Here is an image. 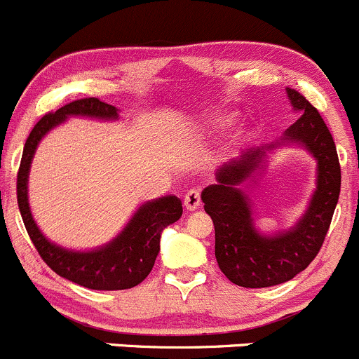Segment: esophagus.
I'll use <instances>...</instances> for the list:
<instances>
[{
    "mask_svg": "<svg viewBox=\"0 0 359 359\" xmlns=\"http://www.w3.org/2000/svg\"><path fill=\"white\" fill-rule=\"evenodd\" d=\"M200 203H202V200H200L198 188H191V190H188L187 195H184V207H187L188 210H196L200 207Z\"/></svg>",
    "mask_w": 359,
    "mask_h": 359,
    "instance_id": "obj_1",
    "label": "esophagus"
}]
</instances>
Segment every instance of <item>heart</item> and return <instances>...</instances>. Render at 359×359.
Masks as SVG:
<instances>
[{
    "mask_svg": "<svg viewBox=\"0 0 359 359\" xmlns=\"http://www.w3.org/2000/svg\"><path fill=\"white\" fill-rule=\"evenodd\" d=\"M233 121H234L233 114H215V116H212L209 119V125L214 130H224L227 126L233 125Z\"/></svg>",
    "mask_w": 359,
    "mask_h": 359,
    "instance_id": "b5f03b06",
    "label": "heart"
}]
</instances>
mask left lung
Masks as SVG:
<instances>
[{
  "label": "left lung",
  "mask_w": 359,
  "mask_h": 359,
  "mask_svg": "<svg viewBox=\"0 0 359 359\" xmlns=\"http://www.w3.org/2000/svg\"><path fill=\"white\" fill-rule=\"evenodd\" d=\"M292 107L302 116L284 133V140L302 144L318 161L317 191L296 227L276 236H262L253 226L252 209L241 183L255 172L264 149H252L241 159L217 171V184L202 191L203 209L215 227L219 269L243 287H269L292 279L313 262L322 248L341 191V164L334 138L317 107L294 88H286Z\"/></svg>",
  "instance_id": "obj_1"
}]
</instances>
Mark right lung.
<instances>
[{
    "instance_id": "1",
    "label": "right lung",
    "mask_w": 359,
    "mask_h": 359,
    "mask_svg": "<svg viewBox=\"0 0 359 359\" xmlns=\"http://www.w3.org/2000/svg\"><path fill=\"white\" fill-rule=\"evenodd\" d=\"M68 116H92L99 119L118 118V109L97 97H86L65 104L55 113L44 114L30 132L22 154L17 175V200L27 233L39 255L57 276L97 291H118L140 284L152 271L159 253L161 233L183 214L178 196H163L145 203L133 215L116 240L94 252H70L46 240L34 222L27 198V178L37 144L53 126Z\"/></svg>"
}]
</instances>
